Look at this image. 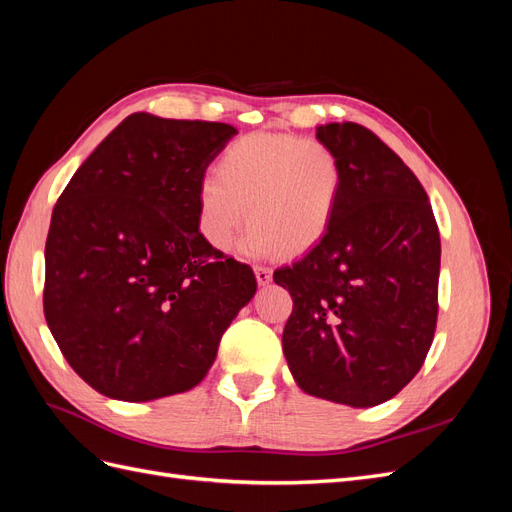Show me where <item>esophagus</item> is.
Returning a JSON list of instances; mask_svg holds the SVG:
<instances>
[{"label": "esophagus", "instance_id": "obj_1", "mask_svg": "<svg viewBox=\"0 0 512 512\" xmlns=\"http://www.w3.org/2000/svg\"><path fill=\"white\" fill-rule=\"evenodd\" d=\"M254 273H256V280H258L260 286H267L271 282V277H273V271L269 267H262V265H256Z\"/></svg>", "mask_w": 512, "mask_h": 512}]
</instances>
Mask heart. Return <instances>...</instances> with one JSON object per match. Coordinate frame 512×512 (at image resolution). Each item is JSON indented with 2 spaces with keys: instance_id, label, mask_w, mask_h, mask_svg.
<instances>
[{
  "instance_id": "heart-1",
  "label": "heart",
  "mask_w": 512,
  "mask_h": 512,
  "mask_svg": "<svg viewBox=\"0 0 512 512\" xmlns=\"http://www.w3.org/2000/svg\"><path fill=\"white\" fill-rule=\"evenodd\" d=\"M344 185V162L331 145L294 134H247L224 149L218 177L200 179L198 230L215 250H228L247 215L252 226L239 245L245 256H299L333 226Z\"/></svg>"
}]
</instances>
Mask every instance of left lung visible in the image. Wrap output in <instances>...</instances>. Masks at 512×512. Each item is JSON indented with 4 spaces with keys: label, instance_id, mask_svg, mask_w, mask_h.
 Masks as SVG:
<instances>
[{
    "label": "left lung",
    "instance_id": "left-lung-1",
    "mask_svg": "<svg viewBox=\"0 0 512 512\" xmlns=\"http://www.w3.org/2000/svg\"><path fill=\"white\" fill-rule=\"evenodd\" d=\"M316 138L344 162L342 205L324 239L273 273L294 301L282 346L309 395L371 408L423 367L438 322L440 232L427 192L359 123Z\"/></svg>",
    "mask_w": 512,
    "mask_h": 512
}]
</instances>
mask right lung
<instances>
[{"label": "right lung", "instance_id": "1", "mask_svg": "<svg viewBox=\"0 0 512 512\" xmlns=\"http://www.w3.org/2000/svg\"><path fill=\"white\" fill-rule=\"evenodd\" d=\"M237 130L123 119L76 170L44 247V318L70 367L121 401L190 391L256 292L198 230L196 190Z\"/></svg>", "mask_w": 512, "mask_h": 512}]
</instances>
